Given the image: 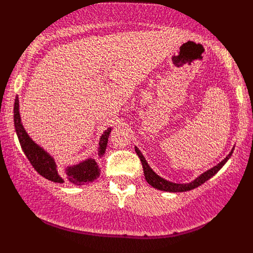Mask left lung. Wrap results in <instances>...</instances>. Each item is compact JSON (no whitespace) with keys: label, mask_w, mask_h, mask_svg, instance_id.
<instances>
[{"label":"left lung","mask_w":253,"mask_h":253,"mask_svg":"<svg viewBox=\"0 0 253 253\" xmlns=\"http://www.w3.org/2000/svg\"><path fill=\"white\" fill-rule=\"evenodd\" d=\"M136 153L138 154V157H139L140 161H141V165H143V169H144V175H145V179H146L147 183L150 185L153 186L155 189H159V190H164V191H169V192H183V191H189V190H192V189H196L198 188L199 185H202L205 183L206 181H209V179L212 177L216 174L217 171L220 170L221 168H222V166L226 164L228 161V159L230 158V155L233 154V151L230 152L229 154L227 155L226 159H224L223 161H221L219 165H216L215 167L211 168L210 170H207L206 172H204L203 175H200L198 178L195 179V181L189 183V184H176V183H171V182H168L166 181V179L161 178L160 176H158L155 172L152 170L150 168V166L147 165L146 160H145V158L141 155L140 151L138 150L136 147Z\"/></svg>","instance_id":"left-lung-1"}]
</instances>
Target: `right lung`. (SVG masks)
Returning a JSON list of instances; mask_svg holds the SVG:
<instances>
[{
	"instance_id": "obj_1",
	"label": "right lung",
	"mask_w": 253,
	"mask_h": 253,
	"mask_svg": "<svg viewBox=\"0 0 253 253\" xmlns=\"http://www.w3.org/2000/svg\"><path fill=\"white\" fill-rule=\"evenodd\" d=\"M19 103L18 98L15 99V106H13V122L17 137H18L19 144L23 148V152L25 153L26 158L29 159L30 164L33 166V168L42 176L47 178L48 181L55 183H65L70 182L76 185H83L85 183L93 182L99 177L100 168L98 164L92 159H88L87 161L82 162V164L76 165L74 167H68L65 171L61 170L55 164L50 155H48L42 148L38 146L31 138L27 136V133L24 130V127L20 123L19 116ZM110 127L107 129L100 138L98 157L101 158L105 154L107 143H108V137L110 133Z\"/></svg>"
}]
</instances>
